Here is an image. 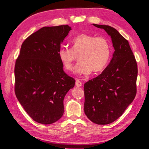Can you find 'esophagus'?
I'll list each match as a JSON object with an SVG mask.
<instances>
[{"mask_svg": "<svg viewBox=\"0 0 149 149\" xmlns=\"http://www.w3.org/2000/svg\"><path fill=\"white\" fill-rule=\"evenodd\" d=\"M75 85H76L77 87H81L82 85V84L79 80L77 79L76 81H75Z\"/></svg>", "mask_w": 149, "mask_h": 149, "instance_id": "obj_1", "label": "esophagus"}]
</instances>
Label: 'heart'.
Segmentation results:
<instances>
[{
	"label": "heart",
	"mask_w": 149,
	"mask_h": 149,
	"mask_svg": "<svg viewBox=\"0 0 149 149\" xmlns=\"http://www.w3.org/2000/svg\"><path fill=\"white\" fill-rule=\"evenodd\" d=\"M72 49L62 47L58 55L63 67L71 71L75 59V54H79V62L74 68V74L87 75L92 71L99 72L107 67L111 55V47L104 37H96L83 33L72 41Z\"/></svg>",
	"instance_id": "b5f03b06"
}]
</instances>
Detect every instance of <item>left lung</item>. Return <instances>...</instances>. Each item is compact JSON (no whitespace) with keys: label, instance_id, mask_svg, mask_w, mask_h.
Wrapping results in <instances>:
<instances>
[{"label":"left lung","instance_id":"obj_1","mask_svg":"<svg viewBox=\"0 0 149 149\" xmlns=\"http://www.w3.org/2000/svg\"><path fill=\"white\" fill-rule=\"evenodd\" d=\"M104 29L112 39L114 52L101 74L84 85V112L96 124L111 123L124 112L134 100L137 64L129 42L109 26L93 24Z\"/></svg>","mask_w":149,"mask_h":149}]
</instances>
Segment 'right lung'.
I'll list each match as a JSON object with an SVG mask.
<instances>
[{
    "instance_id": "1",
    "label": "right lung",
    "mask_w": 149,
    "mask_h": 149,
    "mask_svg": "<svg viewBox=\"0 0 149 149\" xmlns=\"http://www.w3.org/2000/svg\"><path fill=\"white\" fill-rule=\"evenodd\" d=\"M72 29L68 25L44 27L25 40L15 64V93L26 112L42 124L64 114V99L75 79L63 70L58 52Z\"/></svg>"
}]
</instances>
